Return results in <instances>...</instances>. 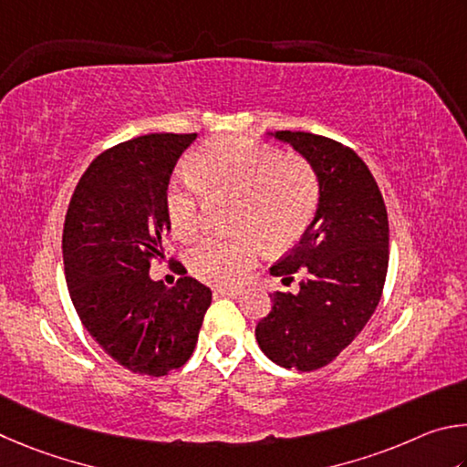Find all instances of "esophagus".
I'll return each instance as SVG.
<instances>
[{"mask_svg":"<svg viewBox=\"0 0 467 467\" xmlns=\"http://www.w3.org/2000/svg\"><path fill=\"white\" fill-rule=\"evenodd\" d=\"M213 293H215V296H219V297H238V296H242L244 289L242 287H219Z\"/></svg>","mask_w":467,"mask_h":467,"instance_id":"esophagus-1","label":"esophagus"}]
</instances>
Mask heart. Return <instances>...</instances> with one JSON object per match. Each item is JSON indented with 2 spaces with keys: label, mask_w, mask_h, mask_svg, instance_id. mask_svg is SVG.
<instances>
[{
  "label": "heart",
  "mask_w": 467,
  "mask_h": 467,
  "mask_svg": "<svg viewBox=\"0 0 467 467\" xmlns=\"http://www.w3.org/2000/svg\"><path fill=\"white\" fill-rule=\"evenodd\" d=\"M192 182H171L163 196L168 223L178 240L196 238L204 201H232V240H202L188 252V268L204 283H240L263 244L285 250L312 223L320 196L317 176L299 155L275 145L229 135L201 143L188 160Z\"/></svg>",
  "instance_id": "heart-1"
}]
</instances>
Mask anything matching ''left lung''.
<instances>
[{
	"mask_svg": "<svg viewBox=\"0 0 467 467\" xmlns=\"http://www.w3.org/2000/svg\"><path fill=\"white\" fill-rule=\"evenodd\" d=\"M314 168L320 199L314 221L271 275L306 279L297 293L275 291L256 326L263 353L285 369L314 371L334 361L369 322L388 275L389 227L379 186L365 161L334 139L276 130Z\"/></svg>",
	"mask_w": 467,
	"mask_h": 467,
	"instance_id": "8db88e82",
	"label": "left lung"
}]
</instances>
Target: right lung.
I'll return each mask as SVG.
<instances>
[{
    "mask_svg": "<svg viewBox=\"0 0 467 467\" xmlns=\"http://www.w3.org/2000/svg\"><path fill=\"white\" fill-rule=\"evenodd\" d=\"M196 133H150L102 151L73 191L63 225L65 281L84 328L109 357L141 375L180 369L199 340L211 289L182 273L151 281L166 258L163 207L171 170Z\"/></svg>",
    "mask_w": 467,
    "mask_h": 467,
    "instance_id": "1",
    "label": "right lung"
}]
</instances>
